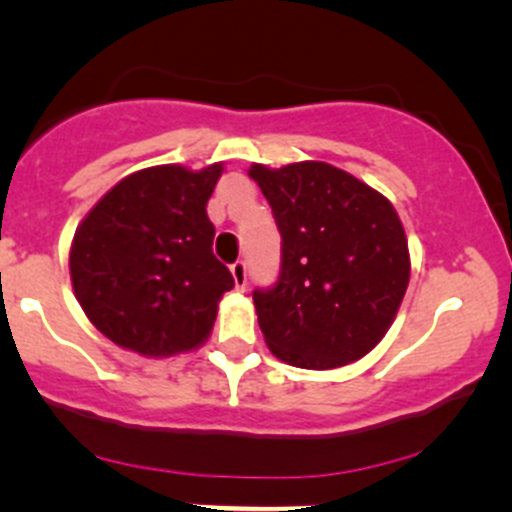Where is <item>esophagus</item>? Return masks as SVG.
<instances>
[{"label":"esophagus","mask_w":512,"mask_h":512,"mask_svg":"<svg viewBox=\"0 0 512 512\" xmlns=\"http://www.w3.org/2000/svg\"><path fill=\"white\" fill-rule=\"evenodd\" d=\"M230 272H232V280H235V287L245 289V285H247V265H245V262H242V260L232 262Z\"/></svg>","instance_id":"1"}]
</instances>
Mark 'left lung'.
<instances>
[{"label": "left lung", "mask_w": 512, "mask_h": 512, "mask_svg": "<svg viewBox=\"0 0 512 512\" xmlns=\"http://www.w3.org/2000/svg\"><path fill=\"white\" fill-rule=\"evenodd\" d=\"M250 178L282 235L275 287L252 292L270 352L299 369H337L369 354L409 287V242L394 205L319 160L252 165Z\"/></svg>", "instance_id": "obj_1"}]
</instances>
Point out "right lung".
<instances>
[{
	"instance_id": "right-lung-1",
	"label": "right lung",
	"mask_w": 512,
	"mask_h": 512,
	"mask_svg": "<svg viewBox=\"0 0 512 512\" xmlns=\"http://www.w3.org/2000/svg\"><path fill=\"white\" fill-rule=\"evenodd\" d=\"M223 163L156 165L113 185L71 242L74 294L91 324L123 349L170 356L198 349L235 287L213 255L205 205Z\"/></svg>"
}]
</instances>
